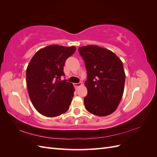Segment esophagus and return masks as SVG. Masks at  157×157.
<instances>
[{
  "label": "esophagus",
  "mask_w": 157,
  "mask_h": 157,
  "mask_svg": "<svg viewBox=\"0 0 157 157\" xmlns=\"http://www.w3.org/2000/svg\"><path fill=\"white\" fill-rule=\"evenodd\" d=\"M81 85H82V83H75L74 84V86H75V88H77L80 86H81Z\"/></svg>",
  "instance_id": "34e87169"
}]
</instances>
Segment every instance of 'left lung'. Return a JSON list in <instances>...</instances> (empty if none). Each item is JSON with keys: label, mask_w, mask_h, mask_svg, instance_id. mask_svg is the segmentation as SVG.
Segmentation results:
<instances>
[{"label": "left lung", "mask_w": 157, "mask_h": 157, "mask_svg": "<svg viewBox=\"0 0 157 157\" xmlns=\"http://www.w3.org/2000/svg\"><path fill=\"white\" fill-rule=\"evenodd\" d=\"M78 52L87 71L85 107L95 115H110L117 109L124 92L126 75L122 61L113 52L96 45L81 46Z\"/></svg>", "instance_id": "1"}]
</instances>
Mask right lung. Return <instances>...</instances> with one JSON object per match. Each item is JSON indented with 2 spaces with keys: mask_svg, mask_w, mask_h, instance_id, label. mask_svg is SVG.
<instances>
[{
  "mask_svg": "<svg viewBox=\"0 0 157 157\" xmlns=\"http://www.w3.org/2000/svg\"><path fill=\"white\" fill-rule=\"evenodd\" d=\"M76 50L75 46L52 44L37 51L26 71L28 94L41 115L54 117L67 111L74 96L72 83L66 80L63 66Z\"/></svg>",
  "mask_w": 157,
  "mask_h": 157,
  "instance_id": "1",
  "label": "right lung"
}]
</instances>
